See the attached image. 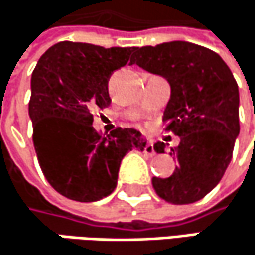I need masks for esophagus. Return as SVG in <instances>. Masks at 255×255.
Masks as SVG:
<instances>
[{
  "mask_svg": "<svg viewBox=\"0 0 255 255\" xmlns=\"http://www.w3.org/2000/svg\"><path fill=\"white\" fill-rule=\"evenodd\" d=\"M143 152H145L146 155H149V157L155 155V149H154V145H152V142H148L146 145H145V148H143Z\"/></svg>",
  "mask_w": 255,
  "mask_h": 255,
  "instance_id": "34e87169",
  "label": "esophagus"
}]
</instances>
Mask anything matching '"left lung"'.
<instances>
[{"instance_id": "obj_1", "label": "left lung", "mask_w": 255, "mask_h": 255, "mask_svg": "<svg viewBox=\"0 0 255 255\" xmlns=\"http://www.w3.org/2000/svg\"><path fill=\"white\" fill-rule=\"evenodd\" d=\"M130 64L163 76L172 91L163 122L180 138L170 152L177 166L169 177H152L157 195L172 204L204 198L225 175L239 135V91L231 69L214 51L185 41L136 48ZM164 148L154 143L158 154Z\"/></svg>"}]
</instances>
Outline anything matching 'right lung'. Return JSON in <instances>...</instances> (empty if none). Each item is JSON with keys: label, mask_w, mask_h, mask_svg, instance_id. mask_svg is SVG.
Returning a JSON list of instances; mask_svg holds the SVG:
<instances>
[{"label": "right lung", "mask_w": 255, "mask_h": 255, "mask_svg": "<svg viewBox=\"0 0 255 255\" xmlns=\"http://www.w3.org/2000/svg\"><path fill=\"white\" fill-rule=\"evenodd\" d=\"M133 51L63 41L48 49L32 73L35 151L49 185L66 198L92 203L110 195L123 157L146 145L136 129L117 128L104 138L92 128V110L112 103V73L126 66Z\"/></svg>", "instance_id": "obj_1"}]
</instances>
